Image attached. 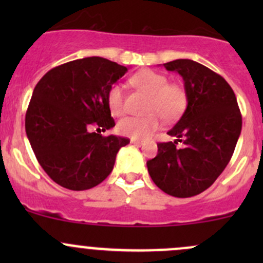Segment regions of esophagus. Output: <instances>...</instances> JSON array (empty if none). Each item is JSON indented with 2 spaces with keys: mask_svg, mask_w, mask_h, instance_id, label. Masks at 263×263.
Returning <instances> with one entry per match:
<instances>
[{
  "mask_svg": "<svg viewBox=\"0 0 263 263\" xmlns=\"http://www.w3.org/2000/svg\"><path fill=\"white\" fill-rule=\"evenodd\" d=\"M131 144H135V145H142V144H144V141H142V140L131 139Z\"/></svg>",
  "mask_w": 263,
  "mask_h": 263,
  "instance_id": "34e87169",
  "label": "esophagus"
}]
</instances>
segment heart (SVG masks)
Instances as JSON below:
<instances>
[{
  "label": "heart",
  "instance_id": "b5f03b06",
  "mask_svg": "<svg viewBox=\"0 0 263 263\" xmlns=\"http://www.w3.org/2000/svg\"><path fill=\"white\" fill-rule=\"evenodd\" d=\"M131 84L148 95L145 117H126L118 122V131L123 136L144 139L160 127V115L165 122L178 119L187 107V90L178 82H168L164 73L142 70L131 78ZM108 107L113 116L124 113L123 87L119 84L110 86L107 95Z\"/></svg>",
  "mask_w": 263,
  "mask_h": 263
}]
</instances>
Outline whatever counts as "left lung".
<instances>
[{
    "instance_id": "left-lung-1",
    "label": "left lung",
    "mask_w": 263,
    "mask_h": 263,
    "mask_svg": "<svg viewBox=\"0 0 263 263\" xmlns=\"http://www.w3.org/2000/svg\"><path fill=\"white\" fill-rule=\"evenodd\" d=\"M183 78L188 104L168 132L174 142H159L147 161L154 183L163 192L185 198L208 190L232 159L242 129V115L230 85L219 73L192 60L164 63ZM185 146L176 147L178 141Z\"/></svg>"
}]
</instances>
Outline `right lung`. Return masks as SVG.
<instances>
[{"label": "right lung", "mask_w": 263, "mask_h": 263, "mask_svg": "<svg viewBox=\"0 0 263 263\" xmlns=\"http://www.w3.org/2000/svg\"><path fill=\"white\" fill-rule=\"evenodd\" d=\"M127 67L102 57L71 61L49 70L34 87L25 131L49 178L71 191L102 183L126 137L102 136L116 126L107 95ZM92 129H97L95 133Z\"/></svg>", "instance_id": "right-lung-1"}]
</instances>
